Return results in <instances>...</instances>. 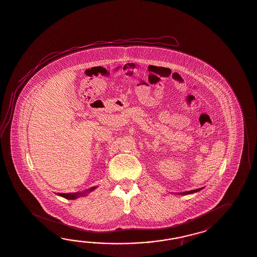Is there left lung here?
<instances>
[{"instance_id": "obj_1", "label": "left lung", "mask_w": 257, "mask_h": 257, "mask_svg": "<svg viewBox=\"0 0 257 257\" xmlns=\"http://www.w3.org/2000/svg\"><path fill=\"white\" fill-rule=\"evenodd\" d=\"M203 188H200V189L192 190V191H182V192H179L178 194H179V195H188V194H191V193H195V192H198V191H200L201 190H203Z\"/></svg>"}]
</instances>
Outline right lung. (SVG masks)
<instances>
[{
  "mask_svg": "<svg viewBox=\"0 0 257 257\" xmlns=\"http://www.w3.org/2000/svg\"><path fill=\"white\" fill-rule=\"evenodd\" d=\"M97 187H91L89 190L81 191V192H72V193H57L61 197L66 198L67 200H76L79 197H84L87 196L90 192L94 191Z\"/></svg>",
  "mask_w": 257,
  "mask_h": 257,
  "instance_id": "right-lung-1",
  "label": "right lung"
}]
</instances>
